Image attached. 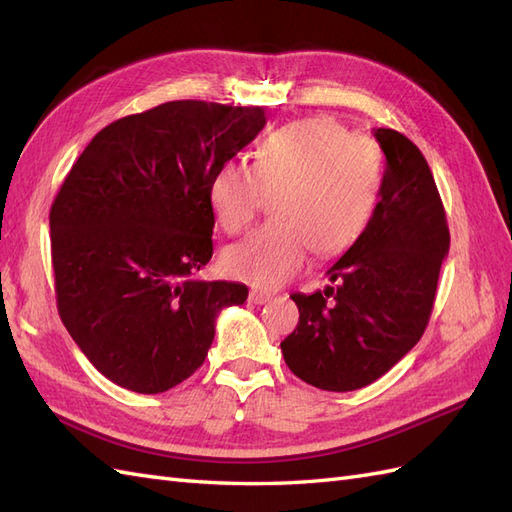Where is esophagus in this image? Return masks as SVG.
<instances>
[{
  "instance_id": "esophagus-1",
  "label": "esophagus",
  "mask_w": 512,
  "mask_h": 512,
  "mask_svg": "<svg viewBox=\"0 0 512 512\" xmlns=\"http://www.w3.org/2000/svg\"><path fill=\"white\" fill-rule=\"evenodd\" d=\"M271 299H273L271 292H262V290H252V292H250V301H252L254 305H265V303H269Z\"/></svg>"
}]
</instances>
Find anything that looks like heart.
<instances>
[{"label": "heart", "mask_w": 512, "mask_h": 512, "mask_svg": "<svg viewBox=\"0 0 512 512\" xmlns=\"http://www.w3.org/2000/svg\"><path fill=\"white\" fill-rule=\"evenodd\" d=\"M380 145L333 117H307L277 128L254 151L252 164L226 160L213 170L209 209L228 235L254 222L267 196L277 222L230 245L232 277L277 288L307 265L312 250L337 256L361 239L382 192Z\"/></svg>", "instance_id": "heart-1"}]
</instances>
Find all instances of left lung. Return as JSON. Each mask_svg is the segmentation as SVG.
Segmentation results:
<instances>
[{
  "mask_svg": "<svg viewBox=\"0 0 512 512\" xmlns=\"http://www.w3.org/2000/svg\"><path fill=\"white\" fill-rule=\"evenodd\" d=\"M374 136L386 156L376 211L327 271L333 286L292 294L299 324L280 344L292 374L322 391L363 389L416 346L451 243L421 149L391 128Z\"/></svg>",
  "mask_w": 512,
  "mask_h": 512,
  "instance_id": "left-lung-1",
  "label": "left lung"
}]
</instances>
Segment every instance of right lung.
<instances>
[{"mask_svg": "<svg viewBox=\"0 0 512 512\" xmlns=\"http://www.w3.org/2000/svg\"><path fill=\"white\" fill-rule=\"evenodd\" d=\"M265 108L175 100L100 130L51 207L61 322L100 374L145 395L205 363L243 284L194 280L213 256V170L265 128Z\"/></svg>", "mask_w": 512, "mask_h": 512, "instance_id": "obj_1", "label": "right lung"}]
</instances>
